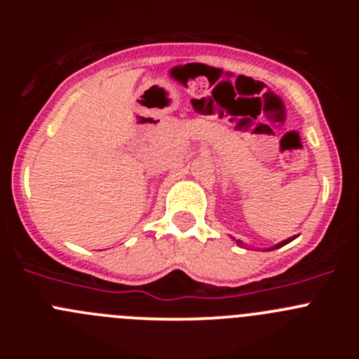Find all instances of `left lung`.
<instances>
[{
    "label": "left lung",
    "instance_id": "obj_1",
    "mask_svg": "<svg viewBox=\"0 0 359 359\" xmlns=\"http://www.w3.org/2000/svg\"><path fill=\"white\" fill-rule=\"evenodd\" d=\"M297 237H298V236H293V237H290V239H286V241H280V243H277V244H275V246H271V248H268V252H271V250L282 248V246H286L287 243H291V241H293V239H297ZM236 243L239 244V246H244V243H243V241H239V239H237Z\"/></svg>",
    "mask_w": 359,
    "mask_h": 359
}]
</instances>
